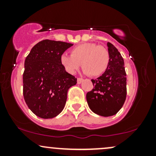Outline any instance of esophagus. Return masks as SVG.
Instances as JSON below:
<instances>
[{"label": "esophagus", "instance_id": "1", "mask_svg": "<svg viewBox=\"0 0 156 156\" xmlns=\"http://www.w3.org/2000/svg\"><path fill=\"white\" fill-rule=\"evenodd\" d=\"M83 81V78H78V79H77V83H78V84H80L82 83V82Z\"/></svg>", "mask_w": 156, "mask_h": 156}]
</instances>
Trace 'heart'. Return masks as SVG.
Wrapping results in <instances>:
<instances>
[{
    "mask_svg": "<svg viewBox=\"0 0 156 156\" xmlns=\"http://www.w3.org/2000/svg\"><path fill=\"white\" fill-rule=\"evenodd\" d=\"M61 65L69 74H74L81 64L83 73L92 77L101 76L108 69L110 55L106 48L94 43L78 44L71 50V55H60Z\"/></svg>",
    "mask_w": 156,
    "mask_h": 156,
    "instance_id": "1",
    "label": "heart"
}]
</instances>
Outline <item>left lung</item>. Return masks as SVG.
<instances>
[{
	"instance_id": "1",
	"label": "left lung",
	"mask_w": 156,
	"mask_h": 156,
	"mask_svg": "<svg viewBox=\"0 0 156 156\" xmlns=\"http://www.w3.org/2000/svg\"><path fill=\"white\" fill-rule=\"evenodd\" d=\"M110 55L108 69L95 80L94 89L87 94L89 108L102 117H110L120 110L126 99V73L124 60L118 50L107 43Z\"/></svg>"
}]
</instances>
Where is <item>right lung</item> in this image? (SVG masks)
I'll return each mask as SVG.
<instances>
[{"instance_id":"add662e5","label":"right lung","mask_w":156,"mask_h":156,"mask_svg":"<svg viewBox=\"0 0 156 156\" xmlns=\"http://www.w3.org/2000/svg\"><path fill=\"white\" fill-rule=\"evenodd\" d=\"M73 44L44 39L36 44L25 60L23 96L34 114L51 119L62 112L67 91L77 78L61 65L60 55Z\"/></svg>"}]
</instances>
